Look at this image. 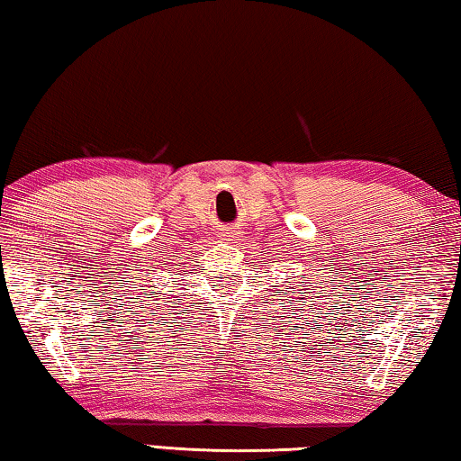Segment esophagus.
<instances>
[{"label":"esophagus","mask_w":461,"mask_h":461,"mask_svg":"<svg viewBox=\"0 0 461 461\" xmlns=\"http://www.w3.org/2000/svg\"><path fill=\"white\" fill-rule=\"evenodd\" d=\"M226 237H235V232H226Z\"/></svg>","instance_id":"esophagus-1"}]
</instances>
